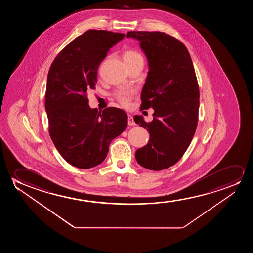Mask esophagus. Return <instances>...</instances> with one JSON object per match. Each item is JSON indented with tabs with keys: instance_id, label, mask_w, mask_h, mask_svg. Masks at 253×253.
Returning a JSON list of instances; mask_svg holds the SVG:
<instances>
[{
	"instance_id": "34e87169",
	"label": "esophagus",
	"mask_w": 253,
	"mask_h": 253,
	"mask_svg": "<svg viewBox=\"0 0 253 253\" xmlns=\"http://www.w3.org/2000/svg\"><path fill=\"white\" fill-rule=\"evenodd\" d=\"M128 125H130V126H134V125H135V121H134V118H133L131 115H128Z\"/></svg>"
}]
</instances>
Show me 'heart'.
Returning <instances> with one entry per match:
<instances>
[{"instance_id": "b5f03b06", "label": "heart", "mask_w": 253, "mask_h": 253, "mask_svg": "<svg viewBox=\"0 0 253 253\" xmlns=\"http://www.w3.org/2000/svg\"><path fill=\"white\" fill-rule=\"evenodd\" d=\"M123 59L127 66H133L137 63L143 62V59H142L141 53H139L135 50H131V49L125 50V52H123ZM132 96H133V90H120L115 93L116 99L125 107H128L130 104Z\"/></svg>"}]
</instances>
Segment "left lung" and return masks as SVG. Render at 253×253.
<instances>
[{"label": "left lung", "instance_id": "obj_1", "mask_svg": "<svg viewBox=\"0 0 253 253\" xmlns=\"http://www.w3.org/2000/svg\"><path fill=\"white\" fill-rule=\"evenodd\" d=\"M126 36L138 40L149 60L141 110H155L152 122L134 117L150 135L135 159L148 169H165L181 159L197 128L200 90L194 65L186 45L163 32L129 31Z\"/></svg>", "mask_w": 253, "mask_h": 253}]
</instances>
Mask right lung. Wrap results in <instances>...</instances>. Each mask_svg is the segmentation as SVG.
Returning a JSON list of instances; mask_svg holds the SVG:
<instances>
[{
  "mask_svg": "<svg viewBox=\"0 0 253 253\" xmlns=\"http://www.w3.org/2000/svg\"><path fill=\"white\" fill-rule=\"evenodd\" d=\"M125 34L90 29L63 48L49 69L45 107L52 142L67 163L87 169L103 163L113 139L125 131L128 116L118 108L90 109L97 69Z\"/></svg>",
  "mask_w": 253,
  "mask_h": 253,
  "instance_id": "add662e5",
  "label": "right lung"
}]
</instances>
